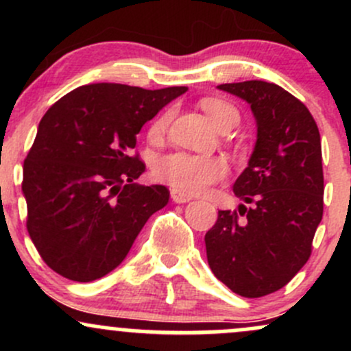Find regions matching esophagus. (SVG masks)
Instances as JSON below:
<instances>
[{"label": "esophagus", "instance_id": "obj_1", "mask_svg": "<svg viewBox=\"0 0 351 351\" xmlns=\"http://www.w3.org/2000/svg\"><path fill=\"white\" fill-rule=\"evenodd\" d=\"M171 199L175 201V203L181 204V203H188V201H191L193 198L189 195H186V193H183V191H180V189L173 188L171 189Z\"/></svg>", "mask_w": 351, "mask_h": 351}]
</instances>
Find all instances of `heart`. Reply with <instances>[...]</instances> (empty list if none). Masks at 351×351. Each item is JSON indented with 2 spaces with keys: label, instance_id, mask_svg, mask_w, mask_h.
<instances>
[{
  "label": "heart",
  "instance_id": "1",
  "mask_svg": "<svg viewBox=\"0 0 351 351\" xmlns=\"http://www.w3.org/2000/svg\"><path fill=\"white\" fill-rule=\"evenodd\" d=\"M201 107L216 128H219L226 122L237 123V120H239V114H237L236 108L231 104L223 102V100L206 99L201 102ZM171 108L158 115V119L152 123L150 130H148L150 140L156 142V140L162 138L171 122ZM152 173L153 178L160 183L170 184L171 188L180 189L186 195H199V193L206 191L216 181L226 176L228 165L223 158H217V156H201L184 152H175L156 158V162L153 163Z\"/></svg>",
  "mask_w": 351,
  "mask_h": 351
}]
</instances>
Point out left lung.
I'll return each instance as SVG.
<instances>
[{
    "instance_id": "left-lung-1",
    "label": "left lung",
    "mask_w": 351,
    "mask_h": 351,
    "mask_svg": "<svg viewBox=\"0 0 351 351\" xmlns=\"http://www.w3.org/2000/svg\"><path fill=\"white\" fill-rule=\"evenodd\" d=\"M217 88L251 106L257 140L232 186L243 203L234 213H217L204 236L208 264L232 292L256 299L291 282L312 252L324 215L320 134L308 108L277 84Z\"/></svg>"
}]
</instances>
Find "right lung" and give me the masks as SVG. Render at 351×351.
Here are the masks:
<instances>
[{
    "instance_id": "1",
    "label": "right lung",
    "mask_w": 351,
    "mask_h": 351,
    "mask_svg": "<svg viewBox=\"0 0 351 351\" xmlns=\"http://www.w3.org/2000/svg\"><path fill=\"white\" fill-rule=\"evenodd\" d=\"M186 90L88 84L44 114L24 160L23 195L27 232L52 271L75 282L107 276L167 206V186L135 183L145 165L132 150L143 125Z\"/></svg>"
}]
</instances>
